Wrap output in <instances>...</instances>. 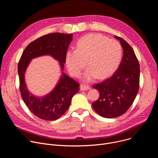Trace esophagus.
Instances as JSON below:
<instances>
[{
	"instance_id": "obj_1",
	"label": "esophagus",
	"mask_w": 158,
	"mask_h": 158,
	"mask_svg": "<svg viewBox=\"0 0 158 158\" xmlns=\"http://www.w3.org/2000/svg\"><path fill=\"white\" fill-rule=\"evenodd\" d=\"M90 89V87L87 85L84 84H81L80 85V90L81 91H87V90Z\"/></svg>"
}]
</instances>
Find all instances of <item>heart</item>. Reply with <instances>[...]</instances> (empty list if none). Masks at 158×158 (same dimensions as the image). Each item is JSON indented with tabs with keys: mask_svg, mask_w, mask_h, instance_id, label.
<instances>
[{
	"mask_svg": "<svg viewBox=\"0 0 158 158\" xmlns=\"http://www.w3.org/2000/svg\"><path fill=\"white\" fill-rule=\"evenodd\" d=\"M121 58L122 48L119 42L101 34H89L78 40L76 50L67 51L65 59L67 69L75 77L81 76L87 63L89 67L82 79L91 82L98 76L104 79L113 74Z\"/></svg>",
	"mask_w": 158,
	"mask_h": 158,
	"instance_id": "1",
	"label": "heart"
}]
</instances>
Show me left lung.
I'll return each mask as SVG.
<instances>
[{
    "label": "left lung",
    "instance_id": "1",
    "mask_svg": "<svg viewBox=\"0 0 158 158\" xmlns=\"http://www.w3.org/2000/svg\"><path fill=\"white\" fill-rule=\"evenodd\" d=\"M114 37L120 41L123 50L122 60L110 77L93 86L99 92V98L92 106L105 118L124 114L136 98L139 85V64L132 48L122 38Z\"/></svg>",
    "mask_w": 158,
    "mask_h": 158
}]
</instances>
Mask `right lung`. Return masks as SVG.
<instances>
[{"mask_svg":"<svg viewBox=\"0 0 158 158\" xmlns=\"http://www.w3.org/2000/svg\"><path fill=\"white\" fill-rule=\"evenodd\" d=\"M73 34L51 33L30 43L26 47L18 64L20 91L24 103L37 118L54 121L68 109L73 97L79 92V84L64 73L65 54ZM49 55L59 62L62 72L56 85L48 94L37 97L31 93L25 82V75L31 60L35 58Z\"/></svg>","mask_w":158,"mask_h":158,"instance_id":"right-lung-1","label":"right lung"}]
</instances>
